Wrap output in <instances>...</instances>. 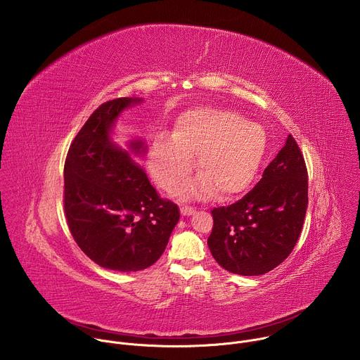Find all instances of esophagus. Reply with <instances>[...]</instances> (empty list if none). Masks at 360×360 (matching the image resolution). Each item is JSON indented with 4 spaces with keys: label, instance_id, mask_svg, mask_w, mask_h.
Here are the masks:
<instances>
[{
    "label": "esophagus",
    "instance_id": "obj_1",
    "mask_svg": "<svg viewBox=\"0 0 360 360\" xmlns=\"http://www.w3.org/2000/svg\"><path fill=\"white\" fill-rule=\"evenodd\" d=\"M195 212V210L192 208V207H181V214L184 215V217H189V215H192Z\"/></svg>",
    "mask_w": 360,
    "mask_h": 360
}]
</instances>
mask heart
<instances>
[{
  "instance_id": "obj_1",
  "label": "heart",
  "mask_w": 360,
  "mask_h": 360,
  "mask_svg": "<svg viewBox=\"0 0 360 360\" xmlns=\"http://www.w3.org/2000/svg\"><path fill=\"white\" fill-rule=\"evenodd\" d=\"M266 150L261 125L239 114L219 108H193L175 121L172 136L158 135L149 148L152 176L167 191H174L193 169L195 179L179 188L185 198L210 199L217 192L231 199L245 192L258 175Z\"/></svg>"
}]
</instances>
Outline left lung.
<instances>
[{
  "mask_svg": "<svg viewBox=\"0 0 360 360\" xmlns=\"http://www.w3.org/2000/svg\"><path fill=\"white\" fill-rule=\"evenodd\" d=\"M306 210L307 169L300 148L289 135L250 192L229 207L212 210L210 250L232 274L264 275L295 248Z\"/></svg>",
  "mask_w": 360,
  "mask_h": 360,
  "instance_id": "left-lung-1",
  "label": "left lung"
}]
</instances>
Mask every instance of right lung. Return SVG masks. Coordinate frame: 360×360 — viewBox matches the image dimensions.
Returning a JSON list of instances; mask_svg holds the SVG:
<instances>
[{"label":"right lung","instance_id":"obj_1","mask_svg":"<svg viewBox=\"0 0 360 360\" xmlns=\"http://www.w3.org/2000/svg\"><path fill=\"white\" fill-rule=\"evenodd\" d=\"M141 101L117 98L99 105L74 138L64 165V210L74 240L96 265L118 272L155 264L179 221L178 205L161 198L110 136L121 112ZM129 149L145 152L141 139Z\"/></svg>","mask_w":360,"mask_h":360}]
</instances>
